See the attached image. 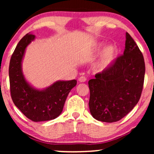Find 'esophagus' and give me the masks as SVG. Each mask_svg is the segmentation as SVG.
Listing matches in <instances>:
<instances>
[{
  "label": "esophagus",
  "mask_w": 154,
  "mask_h": 154,
  "mask_svg": "<svg viewBox=\"0 0 154 154\" xmlns=\"http://www.w3.org/2000/svg\"><path fill=\"white\" fill-rule=\"evenodd\" d=\"M87 81V79L85 76H81L79 79V81L81 82V83H83V82H85Z\"/></svg>",
  "instance_id": "1"
}]
</instances>
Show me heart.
I'll list each match as a JSON object with an SVG mask.
<instances>
[{"mask_svg":"<svg viewBox=\"0 0 154 154\" xmlns=\"http://www.w3.org/2000/svg\"><path fill=\"white\" fill-rule=\"evenodd\" d=\"M104 45L103 43L97 44L94 47V50L97 52L102 49ZM118 55V48L115 45H110L106 46V48L103 50L101 54L100 60L97 63L98 69L101 71L104 70L111 66L114 62Z\"/></svg>","mask_w":154,"mask_h":154,"instance_id":"obj_1","label":"heart"}]
</instances>
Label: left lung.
<instances>
[{"mask_svg":"<svg viewBox=\"0 0 154 154\" xmlns=\"http://www.w3.org/2000/svg\"><path fill=\"white\" fill-rule=\"evenodd\" d=\"M145 74L144 57L126 33L123 54L88 81L92 117L106 123L119 121L132 110L142 94Z\"/></svg>","mask_w":154,"mask_h":154,"instance_id":"1","label":"left lung"}]
</instances>
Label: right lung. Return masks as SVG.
Listing matches in <instances>:
<instances>
[{
	"label": "right lung",
	"mask_w": 154,
	"mask_h": 154,
	"mask_svg": "<svg viewBox=\"0 0 154 154\" xmlns=\"http://www.w3.org/2000/svg\"><path fill=\"white\" fill-rule=\"evenodd\" d=\"M34 38V35L27 33L12 54L9 66L10 94L14 105L29 119L47 121L61 114L67 96L77 81H57L43 90L31 87L23 75L22 61L26 48Z\"/></svg>",
	"instance_id": "1"
}]
</instances>
